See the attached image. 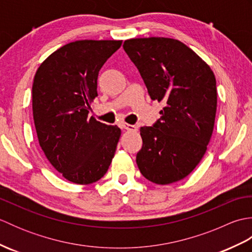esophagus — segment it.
Returning a JSON list of instances; mask_svg holds the SVG:
<instances>
[{
	"label": "esophagus",
	"mask_w": 252,
	"mask_h": 252,
	"mask_svg": "<svg viewBox=\"0 0 252 252\" xmlns=\"http://www.w3.org/2000/svg\"><path fill=\"white\" fill-rule=\"evenodd\" d=\"M121 126L123 127V129H126L127 131H135L137 127L135 126H132V125H129V123H122Z\"/></svg>",
	"instance_id": "obj_1"
}]
</instances>
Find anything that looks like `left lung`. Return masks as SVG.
I'll return each mask as SVG.
<instances>
[{"label": "left lung", "mask_w": 252, "mask_h": 252, "mask_svg": "<svg viewBox=\"0 0 252 252\" xmlns=\"http://www.w3.org/2000/svg\"><path fill=\"white\" fill-rule=\"evenodd\" d=\"M153 100L162 101L160 119L142 126L136 155L141 173L165 185L186 178L200 162L215 126L217 81L207 63L179 40L138 37L123 43Z\"/></svg>", "instance_id": "obj_1"}]
</instances>
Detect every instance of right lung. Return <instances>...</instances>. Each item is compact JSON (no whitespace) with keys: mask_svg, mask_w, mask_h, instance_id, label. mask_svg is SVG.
<instances>
[{"mask_svg":"<svg viewBox=\"0 0 252 252\" xmlns=\"http://www.w3.org/2000/svg\"><path fill=\"white\" fill-rule=\"evenodd\" d=\"M121 44L74 41L51 54L35 72L32 111L37 140L53 167L72 183L100 180L115 156L121 130L88 116L100 68Z\"/></svg>","mask_w":252,"mask_h":252,"instance_id":"right-lung-1","label":"right lung"}]
</instances>
